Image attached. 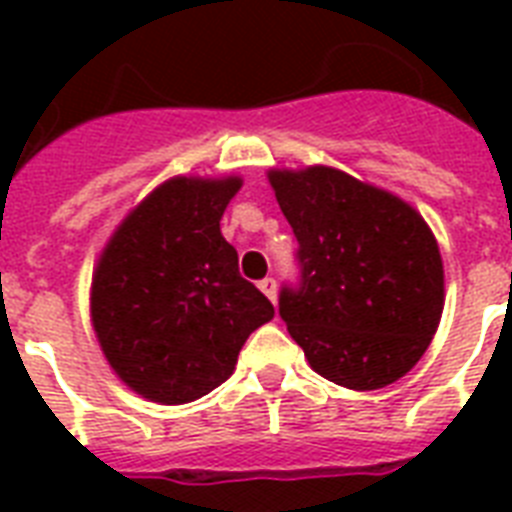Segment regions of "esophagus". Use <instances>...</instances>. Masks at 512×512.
Segmentation results:
<instances>
[{
	"label": "esophagus",
	"mask_w": 512,
	"mask_h": 512,
	"mask_svg": "<svg viewBox=\"0 0 512 512\" xmlns=\"http://www.w3.org/2000/svg\"><path fill=\"white\" fill-rule=\"evenodd\" d=\"M260 289H263V295L268 297L271 303H276V279H271V276H268V279H263L260 281Z\"/></svg>",
	"instance_id": "1"
}]
</instances>
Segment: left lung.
I'll return each instance as SVG.
<instances>
[{"instance_id": "1", "label": "left lung", "mask_w": 512, "mask_h": 512, "mask_svg": "<svg viewBox=\"0 0 512 512\" xmlns=\"http://www.w3.org/2000/svg\"><path fill=\"white\" fill-rule=\"evenodd\" d=\"M297 236L279 313L308 364L350 390L404 377L436 335L444 263L417 209L332 167L268 172Z\"/></svg>"}]
</instances>
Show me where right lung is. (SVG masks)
<instances>
[{
	"label": "right lung",
	"mask_w": 512,
	"mask_h": 512,
	"mask_svg": "<svg viewBox=\"0 0 512 512\" xmlns=\"http://www.w3.org/2000/svg\"><path fill=\"white\" fill-rule=\"evenodd\" d=\"M241 177H172L124 217L92 276L90 313L119 380L156 404L207 396L273 319L220 233Z\"/></svg>",
	"instance_id": "add662e5"
}]
</instances>
